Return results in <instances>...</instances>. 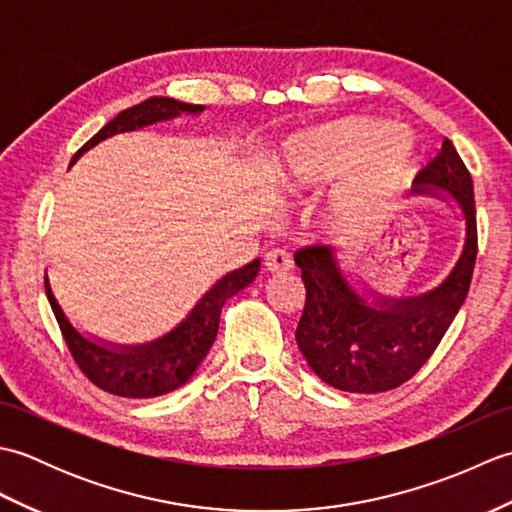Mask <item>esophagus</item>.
I'll return each instance as SVG.
<instances>
[{"mask_svg": "<svg viewBox=\"0 0 512 512\" xmlns=\"http://www.w3.org/2000/svg\"><path fill=\"white\" fill-rule=\"evenodd\" d=\"M264 266L268 273H286L292 268V257L286 250H270L264 257Z\"/></svg>", "mask_w": 512, "mask_h": 512, "instance_id": "esophagus-1", "label": "esophagus"}]
</instances>
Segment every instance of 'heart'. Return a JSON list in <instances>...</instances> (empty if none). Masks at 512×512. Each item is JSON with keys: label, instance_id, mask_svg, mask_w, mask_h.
Masks as SVG:
<instances>
[{"label": "heart", "instance_id": "1", "mask_svg": "<svg viewBox=\"0 0 512 512\" xmlns=\"http://www.w3.org/2000/svg\"><path fill=\"white\" fill-rule=\"evenodd\" d=\"M352 165L334 202V222L341 228H354L389 209L411 176L413 145L374 118H345L292 140L284 182L314 184Z\"/></svg>", "mask_w": 512, "mask_h": 512}]
</instances>
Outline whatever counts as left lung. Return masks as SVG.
I'll return each instance as SVG.
<instances>
[{"label":"left lung","instance_id":"obj_1","mask_svg":"<svg viewBox=\"0 0 512 512\" xmlns=\"http://www.w3.org/2000/svg\"><path fill=\"white\" fill-rule=\"evenodd\" d=\"M413 184L416 193L451 195L466 220L462 255L438 288L420 297H380L369 306L347 284L330 246L310 244L295 253L306 286L295 339L314 374L334 389L380 394L407 383L436 352L469 295L477 257L473 180L449 138Z\"/></svg>","mask_w":512,"mask_h":512}]
</instances>
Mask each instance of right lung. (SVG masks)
<instances>
[{"instance_id": "1", "label": "right lung", "mask_w": 512, "mask_h": 512, "mask_svg": "<svg viewBox=\"0 0 512 512\" xmlns=\"http://www.w3.org/2000/svg\"><path fill=\"white\" fill-rule=\"evenodd\" d=\"M202 110V105L182 103L169 99V96H154V99L129 107V110H123L116 118H112L99 134H94L88 143L76 151L72 162L114 134L134 132V129L154 125L158 121H169V118H176L180 114H200ZM257 270L259 259L228 273L206 292L198 306L193 308V312L176 330L154 343L138 347H116L85 339L65 319L59 301L52 295L48 277L46 295L72 358L96 387H101L107 394L123 398H154L178 389L193 376L215 341L217 328H220L222 306L257 277Z\"/></svg>"}]
</instances>
